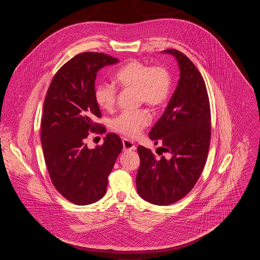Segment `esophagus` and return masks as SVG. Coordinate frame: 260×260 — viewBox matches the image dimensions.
<instances>
[{
    "instance_id": "34e87169",
    "label": "esophagus",
    "mask_w": 260,
    "mask_h": 260,
    "mask_svg": "<svg viewBox=\"0 0 260 260\" xmlns=\"http://www.w3.org/2000/svg\"><path fill=\"white\" fill-rule=\"evenodd\" d=\"M123 146H124V150H136V149L135 143L125 138L123 139Z\"/></svg>"
}]
</instances>
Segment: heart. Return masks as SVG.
Listing matches in <instances>:
<instances>
[{
  "label": "heart",
  "instance_id": "1",
  "mask_svg": "<svg viewBox=\"0 0 260 260\" xmlns=\"http://www.w3.org/2000/svg\"><path fill=\"white\" fill-rule=\"evenodd\" d=\"M114 79L123 88H136L137 101L154 108L162 106L171 93V73L160 65L150 67L144 62L132 59L116 72ZM94 99L101 109L111 111L117 100V88L110 84H99L94 88ZM150 122L151 115L146 109L124 111L112 121V127L123 136L136 138Z\"/></svg>",
  "mask_w": 260,
  "mask_h": 260
}]
</instances>
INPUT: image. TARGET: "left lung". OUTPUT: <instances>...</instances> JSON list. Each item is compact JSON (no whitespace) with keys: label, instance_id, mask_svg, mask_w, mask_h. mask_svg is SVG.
I'll return each mask as SVG.
<instances>
[{"label":"left lung","instance_id":"1","mask_svg":"<svg viewBox=\"0 0 260 260\" xmlns=\"http://www.w3.org/2000/svg\"><path fill=\"white\" fill-rule=\"evenodd\" d=\"M178 62L180 79L166 110L149 137L161 141V154L137 147L136 175L139 196L158 206L173 204L193 189L204 170L210 142V107L206 84L197 67L179 50H166ZM160 155V154H159Z\"/></svg>","mask_w":260,"mask_h":260}]
</instances>
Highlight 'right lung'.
Instances as JSON below:
<instances>
[{
    "label": "right lung",
    "instance_id": "1",
    "mask_svg": "<svg viewBox=\"0 0 260 260\" xmlns=\"http://www.w3.org/2000/svg\"><path fill=\"white\" fill-rule=\"evenodd\" d=\"M119 61L102 52H83L56 72L44 102L41 142L52 184L78 206L98 202L107 189L108 175L123 149L121 138L107 134L100 146L89 149V132L105 134L94 122L101 112L94 99L96 73Z\"/></svg>",
    "mask_w": 260,
    "mask_h": 260
}]
</instances>
